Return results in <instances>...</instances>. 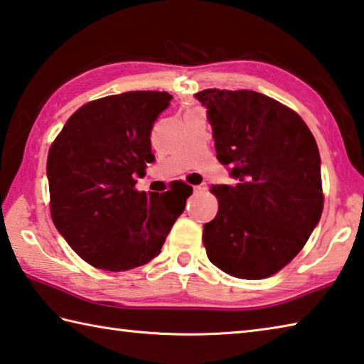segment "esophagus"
Segmentation results:
<instances>
[{"mask_svg":"<svg viewBox=\"0 0 364 364\" xmlns=\"http://www.w3.org/2000/svg\"><path fill=\"white\" fill-rule=\"evenodd\" d=\"M207 189V184H199V186H194V193H203Z\"/></svg>","mask_w":364,"mask_h":364,"instance_id":"1","label":"esophagus"}]
</instances>
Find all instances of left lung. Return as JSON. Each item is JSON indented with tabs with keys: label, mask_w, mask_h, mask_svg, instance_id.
<instances>
[{
	"label": "left lung",
	"mask_w": 364,
	"mask_h": 364,
	"mask_svg": "<svg viewBox=\"0 0 364 364\" xmlns=\"http://www.w3.org/2000/svg\"><path fill=\"white\" fill-rule=\"evenodd\" d=\"M194 97L207 108L218 161L235 180L211 186L220 207L203 224L207 256L237 279H266L299 253L321 218L318 146L299 114L259 92Z\"/></svg>",
	"instance_id": "1"
}]
</instances>
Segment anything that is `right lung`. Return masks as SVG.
I'll use <instances>...</instances> for the list:
<instances>
[{
    "label": "right lung",
    "instance_id": "right-lung-1",
    "mask_svg": "<svg viewBox=\"0 0 364 364\" xmlns=\"http://www.w3.org/2000/svg\"><path fill=\"white\" fill-rule=\"evenodd\" d=\"M167 92H125L73 114L48 156L50 213L68 245L90 266L121 272L161 253L191 189H135L151 153V130L168 108Z\"/></svg>",
    "mask_w": 364,
    "mask_h": 364
}]
</instances>
